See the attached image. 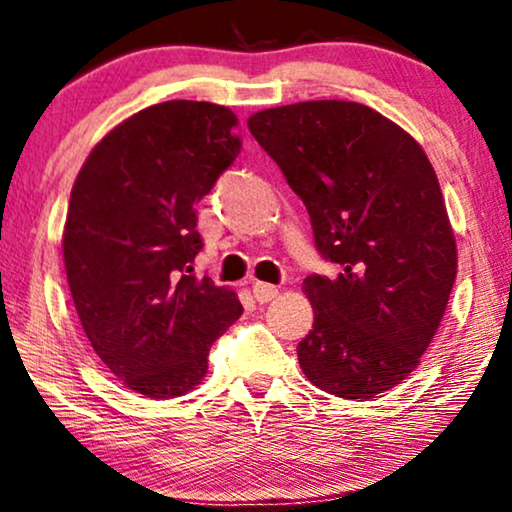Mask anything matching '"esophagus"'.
<instances>
[{
	"mask_svg": "<svg viewBox=\"0 0 512 512\" xmlns=\"http://www.w3.org/2000/svg\"><path fill=\"white\" fill-rule=\"evenodd\" d=\"M252 295H255L257 302L264 304V302H271V299L278 295V288H276V285H271V283L255 281V283H252Z\"/></svg>",
	"mask_w": 512,
	"mask_h": 512,
	"instance_id": "esophagus-1",
	"label": "esophagus"
}]
</instances>
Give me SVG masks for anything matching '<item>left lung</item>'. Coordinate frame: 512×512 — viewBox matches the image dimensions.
Returning <instances> with one entry per match:
<instances>
[{"instance_id":"obj_1","label":"left lung","mask_w":512,"mask_h":512,"mask_svg":"<svg viewBox=\"0 0 512 512\" xmlns=\"http://www.w3.org/2000/svg\"><path fill=\"white\" fill-rule=\"evenodd\" d=\"M250 133L309 210L337 278H304L313 327L299 367L320 391L370 400L417 370L456 278L438 175L410 133L349 100L271 107Z\"/></svg>"}]
</instances>
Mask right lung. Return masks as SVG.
<instances>
[{"label":"right lung","mask_w":512,"mask_h":512,"mask_svg":"<svg viewBox=\"0 0 512 512\" xmlns=\"http://www.w3.org/2000/svg\"><path fill=\"white\" fill-rule=\"evenodd\" d=\"M238 119L213 102L168 100L114 126L74 180L63 260L88 342L145 398L185 395L243 306L192 276L196 203L241 152Z\"/></svg>","instance_id":"right-lung-1"}]
</instances>
